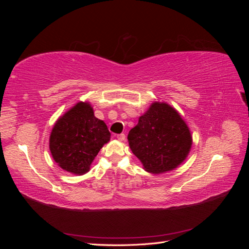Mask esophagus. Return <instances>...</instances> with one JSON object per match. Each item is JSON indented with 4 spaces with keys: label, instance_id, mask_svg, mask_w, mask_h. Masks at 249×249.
Segmentation results:
<instances>
[{
    "label": "esophagus",
    "instance_id": "esophagus-1",
    "mask_svg": "<svg viewBox=\"0 0 249 249\" xmlns=\"http://www.w3.org/2000/svg\"><path fill=\"white\" fill-rule=\"evenodd\" d=\"M117 139L119 140V141H124V139H125V135L124 134H119V135H117Z\"/></svg>",
    "mask_w": 249,
    "mask_h": 249
}]
</instances>
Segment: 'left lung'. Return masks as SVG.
Instances as JSON below:
<instances>
[{"mask_svg":"<svg viewBox=\"0 0 249 249\" xmlns=\"http://www.w3.org/2000/svg\"><path fill=\"white\" fill-rule=\"evenodd\" d=\"M130 148L143 169L161 175L178 167L190 153L192 136L179 113L165 102H154L127 135Z\"/></svg>","mask_w":249,"mask_h":249,"instance_id":"left-lung-1","label":"left lung"}]
</instances>
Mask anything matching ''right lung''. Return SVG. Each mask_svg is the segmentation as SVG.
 I'll return each instance as SVG.
<instances>
[{"label":"right lung","mask_w":249,"mask_h":249,"mask_svg":"<svg viewBox=\"0 0 249 249\" xmlns=\"http://www.w3.org/2000/svg\"><path fill=\"white\" fill-rule=\"evenodd\" d=\"M110 137L106 124L94 116L90 103L79 102L56 120L50 135V152L59 167L83 176Z\"/></svg>","instance_id":"1"}]
</instances>
